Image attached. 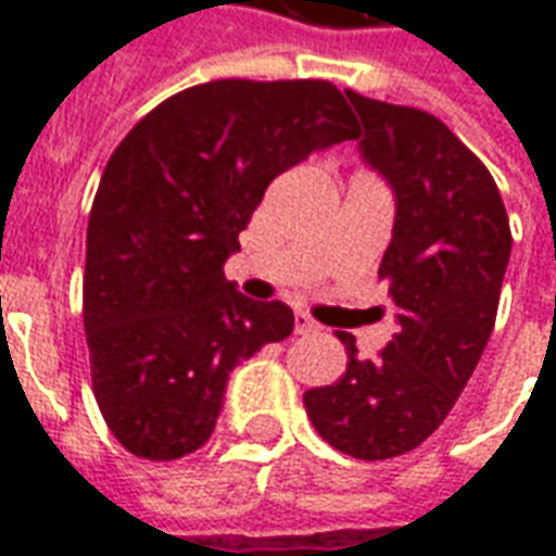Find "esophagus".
Returning a JSON list of instances; mask_svg holds the SVG:
<instances>
[{
  "instance_id": "esophagus-1",
  "label": "esophagus",
  "mask_w": 556,
  "mask_h": 556,
  "mask_svg": "<svg viewBox=\"0 0 556 556\" xmlns=\"http://www.w3.org/2000/svg\"><path fill=\"white\" fill-rule=\"evenodd\" d=\"M318 325L306 313H294V333H315Z\"/></svg>"
}]
</instances>
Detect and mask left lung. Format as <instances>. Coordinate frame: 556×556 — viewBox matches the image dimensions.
Listing matches in <instances>:
<instances>
[{
    "label": "left lung",
    "mask_w": 556,
    "mask_h": 556,
    "mask_svg": "<svg viewBox=\"0 0 556 556\" xmlns=\"http://www.w3.org/2000/svg\"><path fill=\"white\" fill-rule=\"evenodd\" d=\"M361 115L366 163L396 193V226L378 277L399 306V333L378 361L303 393L333 450L366 462L410 453L441 426L477 369L497 318L513 231L485 163L441 118L345 91Z\"/></svg>",
    "instance_id": "obj_1"
}]
</instances>
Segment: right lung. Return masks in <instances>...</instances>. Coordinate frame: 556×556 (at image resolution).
I'll return each mask as SVG.
<instances>
[{
	"label": "right lung",
	"instance_id": "1",
	"mask_svg": "<svg viewBox=\"0 0 556 556\" xmlns=\"http://www.w3.org/2000/svg\"><path fill=\"white\" fill-rule=\"evenodd\" d=\"M345 139L357 122L327 79H214L118 142L89 214L83 321L91 390L127 453L199 450L238 361L294 330L286 303L243 298L223 265L267 184Z\"/></svg>",
	"mask_w": 556,
	"mask_h": 556
}]
</instances>
